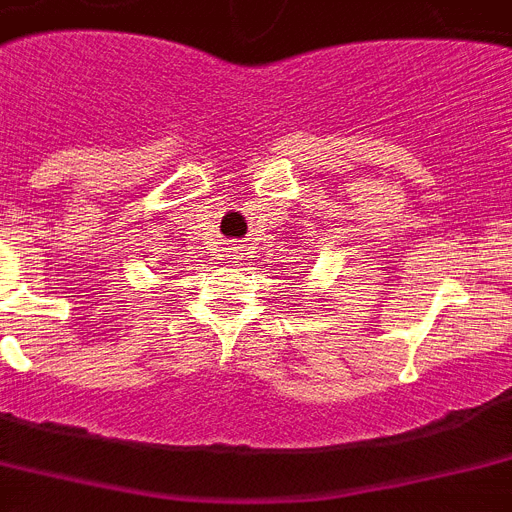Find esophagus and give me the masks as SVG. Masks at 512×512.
<instances>
[{
  "mask_svg": "<svg viewBox=\"0 0 512 512\" xmlns=\"http://www.w3.org/2000/svg\"><path fill=\"white\" fill-rule=\"evenodd\" d=\"M230 251H232V253H235V256H238V253H240V251H243V248H240V246H232V248H230Z\"/></svg>",
  "mask_w": 512,
  "mask_h": 512,
  "instance_id": "esophagus-1",
  "label": "esophagus"
}]
</instances>
